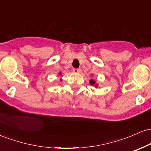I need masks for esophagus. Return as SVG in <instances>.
<instances>
[{
  "label": "esophagus",
  "instance_id": "esophagus-1",
  "mask_svg": "<svg viewBox=\"0 0 151 151\" xmlns=\"http://www.w3.org/2000/svg\"><path fill=\"white\" fill-rule=\"evenodd\" d=\"M73 72H75V73H81V69H74Z\"/></svg>",
  "mask_w": 151,
  "mask_h": 151
}]
</instances>
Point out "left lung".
Segmentation results:
<instances>
[{"mask_svg":"<svg viewBox=\"0 0 151 151\" xmlns=\"http://www.w3.org/2000/svg\"><path fill=\"white\" fill-rule=\"evenodd\" d=\"M89 84H91V86H95V88H97L98 86H99V84H97V83H96V81L93 80V79H90V80H89Z\"/></svg>","mask_w":151,"mask_h":151,"instance_id":"1","label":"left lung"}]
</instances>
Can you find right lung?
<instances>
[{
	"label": "right lung",
	"mask_w": 151,
	"mask_h": 151,
	"mask_svg": "<svg viewBox=\"0 0 151 151\" xmlns=\"http://www.w3.org/2000/svg\"><path fill=\"white\" fill-rule=\"evenodd\" d=\"M62 73L61 72H59V75H61ZM60 81H62V79H60Z\"/></svg>",
	"instance_id": "1"
}]
</instances>
